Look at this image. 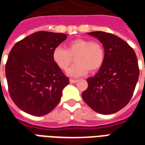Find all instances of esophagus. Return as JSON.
<instances>
[{
	"mask_svg": "<svg viewBox=\"0 0 145 145\" xmlns=\"http://www.w3.org/2000/svg\"><path fill=\"white\" fill-rule=\"evenodd\" d=\"M77 82H78V80H76V79H70L71 83H76Z\"/></svg>",
	"mask_w": 145,
	"mask_h": 145,
	"instance_id": "34e87169",
	"label": "esophagus"
}]
</instances>
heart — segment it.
Listing matches in <instances>:
<instances>
[{"mask_svg":"<svg viewBox=\"0 0 145 145\" xmlns=\"http://www.w3.org/2000/svg\"><path fill=\"white\" fill-rule=\"evenodd\" d=\"M75 57V64L67 71L71 77L85 75L97 71L103 66L105 60V50L103 45L90 39H75L70 41L66 49L55 48L53 51V60L60 69L66 71Z\"/></svg>","mask_w":145,"mask_h":145,"instance_id":"1","label":"heart"}]
</instances>
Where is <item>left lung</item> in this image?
Returning a JSON list of instances; mask_svg holds the SVG:
<instances>
[{
  "label": "left lung",
  "mask_w": 145,
  "mask_h": 145,
  "mask_svg": "<svg viewBox=\"0 0 145 145\" xmlns=\"http://www.w3.org/2000/svg\"><path fill=\"white\" fill-rule=\"evenodd\" d=\"M103 45L105 60L99 72L87 79L82 98L101 114H112L128 104L139 77L137 58L133 48L112 33L91 32Z\"/></svg>",
  "instance_id": "1"
}]
</instances>
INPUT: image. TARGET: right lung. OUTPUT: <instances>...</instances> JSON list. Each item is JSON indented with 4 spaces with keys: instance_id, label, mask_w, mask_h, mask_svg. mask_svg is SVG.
<instances>
[{
    "instance_id": "1",
    "label": "right lung",
    "mask_w": 145,
    "mask_h": 145,
    "mask_svg": "<svg viewBox=\"0 0 145 145\" xmlns=\"http://www.w3.org/2000/svg\"><path fill=\"white\" fill-rule=\"evenodd\" d=\"M66 34L40 31L15 43L8 55L5 74L14 104L33 116H44L60 103L69 78L53 60V51Z\"/></svg>"
}]
</instances>
